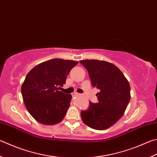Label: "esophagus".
I'll return each instance as SVG.
<instances>
[{
    "mask_svg": "<svg viewBox=\"0 0 157 157\" xmlns=\"http://www.w3.org/2000/svg\"><path fill=\"white\" fill-rule=\"evenodd\" d=\"M77 95H78V93L74 92V93H72V96H73V97H75V96H77Z\"/></svg>",
    "mask_w": 157,
    "mask_h": 157,
    "instance_id": "34e87169",
    "label": "esophagus"
}]
</instances>
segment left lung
<instances>
[{"label":"left lung","instance_id":"1","mask_svg":"<svg viewBox=\"0 0 157 157\" xmlns=\"http://www.w3.org/2000/svg\"><path fill=\"white\" fill-rule=\"evenodd\" d=\"M91 84L98 88V103L89 101L88 109L81 111L84 123L95 130H105L115 124L126 110L130 99V86L123 73L115 65L103 60L85 59Z\"/></svg>","mask_w":157,"mask_h":157}]
</instances>
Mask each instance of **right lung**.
Wrapping results in <instances>:
<instances>
[{
  "label": "right lung",
  "mask_w": 157,
  "mask_h": 157,
  "mask_svg": "<svg viewBox=\"0 0 157 157\" xmlns=\"http://www.w3.org/2000/svg\"><path fill=\"white\" fill-rule=\"evenodd\" d=\"M78 64L74 60L51 59L37 65L27 74L21 93L27 110L37 121L53 125L64 119L72 96L58 90Z\"/></svg>",
  "instance_id": "add662e5"
}]
</instances>
